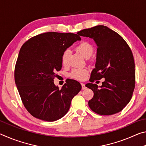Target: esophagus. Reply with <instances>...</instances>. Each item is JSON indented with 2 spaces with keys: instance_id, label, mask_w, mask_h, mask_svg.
I'll use <instances>...</instances> for the list:
<instances>
[{
  "instance_id": "34e87169",
  "label": "esophagus",
  "mask_w": 146,
  "mask_h": 146,
  "mask_svg": "<svg viewBox=\"0 0 146 146\" xmlns=\"http://www.w3.org/2000/svg\"><path fill=\"white\" fill-rule=\"evenodd\" d=\"M81 85H82V90H85V89L86 88V86H85L84 84H83V83H81Z\"/></svg>"
}]
</instances>
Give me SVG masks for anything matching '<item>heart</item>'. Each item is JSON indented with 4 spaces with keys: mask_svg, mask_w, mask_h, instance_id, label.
Returning a JSON list of instances; mask_svg holds the SVG:
<instances>
[{
    "mask_svg": "<svg viewBox=\"0 0 146 146\" xmlns=\"http://www.w3.org/2000/svg\"><path fill=\"white\" fill-rule=\"evenodd\" d=\"M76 49L86 58L90 57L93 51L92 45L90 43L88 42H80L76 47ZM69 55H70V51L67 49V50L64 51L62 55V62L64 65H66L68 63ZM86 74H87V70H86L75 69L71 72V77L77 79V80H82Z\"/></svg>",
    "mask_w": 146,
    "mask_h": 146,
    "instance_id": "b5f03b06",
    "label": "heart"
}]
</instances>
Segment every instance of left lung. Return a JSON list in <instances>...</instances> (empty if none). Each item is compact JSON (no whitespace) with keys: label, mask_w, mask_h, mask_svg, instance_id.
I'll return each instance as SVG.
<instances>
[{"label":"left lung","mask_w":146,"mask_h":146,"mask_svg":"<svg viewBox=\"0 0 146 146\" xmlns=\"http://www.w3.org/2000/svg\"><path fill=\"white\" fill-rule=\"evenodd\" d=\"M77 34L93 39L97 46L90 80L104 78L100 86L86 84L94 93L88 102L90 109L101 115L121 111L131 99L135 84L134 58L129 46L120 35L105 26L83 29Z\"/></svg>","instance_id":"1"}]
</instances>
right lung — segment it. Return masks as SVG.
I'll list each match as a JSON object with an SVG mask.
<instances>
[{
  "label": "right lung",
  "instance_id": "add662e5",
  "mask_svg": "<svg viewBox=\"0 0 146 146\" xmlns=\"http://www.w3.org/2000/svg\"><path fill=\"white\" fill-rule=\"evenodd\" d=\"M78 35L48 32L29 39L19 51L15 70V81L26 110L34 117L53 122L70 110L71 100L82 89L70 80L62 88L54 84L56 71L62 67V55Z\"/></svg>",
  "mask_w": 146,
  "mask_h": 146
}]
</instances>
